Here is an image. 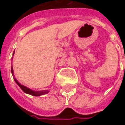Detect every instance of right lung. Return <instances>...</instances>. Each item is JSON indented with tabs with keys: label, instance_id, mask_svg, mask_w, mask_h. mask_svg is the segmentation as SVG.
I'll list each match as a JSON object with an SVG mask.
<instances>
[{
	"label": "right lung",
	"instance_id": "1",
	"mask_svg": "<svg viewBox=\"0 0 125 125\" xmlns=\"http://www.w3.org/2000/svg\"><path fill=\"white\" fill-rule=\"evenodd\" d=\"M11 72H12V76H14V72H13V68H12V67H11ZM14 80L15 81V82L17 83V85L21 88V90L24 92V93H26L27 94H31L32 96H40V95H42V94H46L49 93V91H47V90H42V91H33V90H32L31 89L28 88L26 86H24V85H23L21 84H20L19 82H18V81H17L15 78H14Z\"/></svg>",
	"mask_w": 125,
	"mask_h": 125
}]
</instances>
